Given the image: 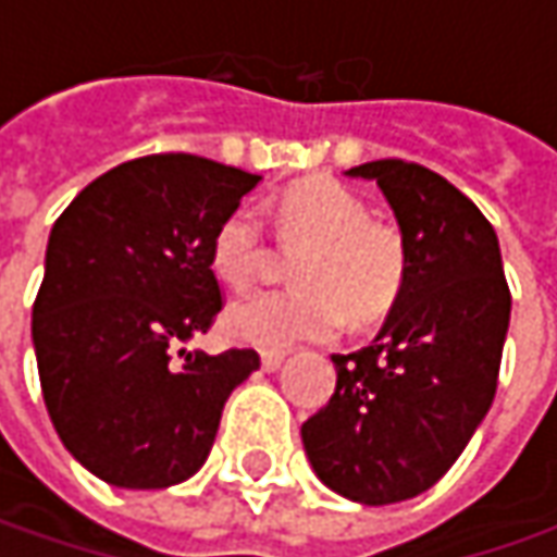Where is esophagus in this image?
Segmentation results:
<instances>
[{
	"label": "esophagus",
	"mask_w": 557,
	"mask_h": 557,
	"mask_svg": "<svg viewBox=\"0 0 557 557\" xmlns=\"http://www.w3.org/2000/svg\"><path fill=\"white\" fill-rule=\"evenodd\" d=\"M260 362H263V372H278L282 362H285V354H272V350H267V354L260 356Z\"/></svg>",
	"instance_id": "34e87169"
}]
</instances>
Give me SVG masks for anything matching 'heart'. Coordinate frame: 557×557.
Listing matches in <instances>:
<instances>
[{
	"label": "heart",
	"instance_id": "obj_1",
	"mask_svg": "<svg viewBox=\"0 0 557 557\" xmlns=\"http://www.w3.org/2000/svg\"><path fill=\"white\" fill-rule=\"evenodd\" d=\"M278 223L290 242H307L294 260V288L257 290L232 304L225 329L235 341L288 350L329 341L344 319L366 325L394 307L406 282V242L391 223L369 216V203L334 180H310L278 201ZM269 263L260 210L235 203L210 238V267L232 288H247Z\"/></svg>",
	"mask_w": 557,
	"mask_h": 557
}]
</instances>
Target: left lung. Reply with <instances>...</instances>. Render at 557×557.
<instances>
[{"instance_id": "left-lung-1", "label": "left lung", "mask_w": 557, "mask_h": 557, "mask_svg": "<svg viewBox=\"0 0 557 557\" xmlns=\"http://www.w3.org/2000/svg\"><path fill=\"white\" fill-rule=\"evenodd\" d=\"M347 176L384 191L406 242V282L372 344L332 356L337 387L300 437L337 496L391 505L431 490L490 412L511 294L493 225L440 173L372 161Z\"/></svg>"}]
</instances>
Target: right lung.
I'll return each instance as SVG.
<instances>
[{
	"instance_id": "add662e5",
	"label": "right lung",
	"mask_w": 557,
	"mask_h": 557,
	"mask_svg": "<svg viewBox=\"0 0 557 557\" xmlns=\"http://www.w3.org/2000/svg\"><path fill=\"white\" fill-rule=\"evenodd\" d=\"M260 176L198 154L108 170L54 220L33 304L42 399L67 453L123 490L201 468L253 350H185L223 310L210 238Z\"/></svg>"
}]
</instances>
